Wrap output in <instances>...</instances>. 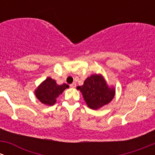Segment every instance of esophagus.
<instances>
[{
    "instance_id": "esophagus-1",
    "label": "esophagus",
    "mask_w": 155,
    "mask_h": 155,
    "mask_svg": "<svg viewBox=\"0 0 155 155\" xmlns=\"http://www.w3.org/2000/svg\"><path fill=\"white\" fill-rule=\"evenodd\" d=\"M70 86L71 87H76V84L75 83V82H73V83L71 84V85H70Z\"/></svg>"
}]
</instances>
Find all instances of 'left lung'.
<instances>
[{
    "mask_svg": "<svg viewBox=\"0 0 155 155\" xmlns=\"http://www.w3.org/2000/svg\"><path fill=\"white\" fill-rule=\"evenodd\" d=\"M82 93L87 107L97 109L108 104L115 96V88L108 87L101 75H92L87 77L83 85L77 87Z\"/></svg>",
    "mask_w": 155,
    "mask_h": 155,
    "instance_id": "1",
    "label": "left lung"
}]
</instances>
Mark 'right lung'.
Instances as JSON below:
<instances>
[{
	"label": "right lung",
	"mask_w": 155,
	"mask_h": 155,
	"mask_svg": "<svg viewBox=\"0 0 155 155\" xmlns=\"http://www.w3.org/2000/svg\"><path fill=\"white\" fill-rule=\"evenodd\" d=\"M69 87L67 84L58 85L56 82L51 78H47L35 91L37 99L43 104L51 106L56 102V98L59 94Z\"/></svg>",
	"instance_id": "obj_1"
}]
</instances>
